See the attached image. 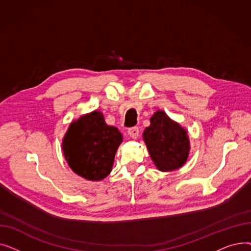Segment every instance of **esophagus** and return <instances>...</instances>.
<instances>
[{"instance_id":"obj_1","label":"esophagus","mask_w":251,"mask_h":251,"mask_svg":"<svg viewBox=\"0 0 251 251\" xmlns=\"http://www.w3.org/2000/svg\"><path fill=\"white\" fill-rule=\"evenodd\" d=\"M128 134L130 135L131 138H137L139 135V129L138 127H132L128 129Z\"/></svg>"}]
</instances>
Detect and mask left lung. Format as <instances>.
<instances>
[{
  "label": "left lung",
  "instance_id": "1",
  "mask_svg": "<svg viewBox=\"0 0 251 251\" xmlns=\"http://www.w3.org/2000/svg\"><path fill=\"white\" fill-rule=\"evenodd\" d=\"M143 139L160 171L177 170L186 163L189 153L187 132L163 111H157L151 118V126L144 130Z\"/></svg>",
  "mask_w": 251,
  "mask_h": 251
}]
</instances>
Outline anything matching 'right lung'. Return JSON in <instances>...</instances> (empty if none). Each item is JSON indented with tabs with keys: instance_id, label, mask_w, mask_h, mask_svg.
<instances>
[{
	"instance_id": "right-lung-1",
	"label": "right lung",
	"mask_w": 251,
	"mask_h": 251,
	"mask_svg": "<svg viewBox=\"0 0 251 251\" xmlns=\"http://www.w3.org/2000/svg\"><path fill=\"white\" fill-rule=\"evenodd\" d=\"M122 135L108 126L100 112H92L72 122L63 141L65 159L76 174L100 181L112 171Z\"/></svg>"
}]
</instances>
